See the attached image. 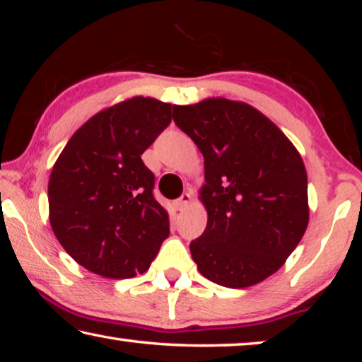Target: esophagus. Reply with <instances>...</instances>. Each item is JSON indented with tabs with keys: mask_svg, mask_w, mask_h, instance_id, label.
<instances>
[{
	"mask_svg": "<svg viewBox=\"0 0 362 362\" xmlns=\"http://www.w3.org/2000/svg\"><path fill=\"white\" fill-rule=\"evenodd\" d=\"M189 203H192V194L183 193L179 199L174 201V206H175L177 211H185Z\"/></svg>",
	"mask_w": 362,
	"mask_h": 362,
	"instance_id": "obj_1",
	"label": "esophagus"
}]
</instances>
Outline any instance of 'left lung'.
I'll use <instances>...</instances> for the list:
<instances>
[{"mask_svg": "<svg viewBox=\"0 0 362 362\" xmlns=\"http://www.w3.org/2000/svg\"><path fill=\"white\" fill-rule=\"evenodd\" d=\"M175 124L204 156L203 235L189 244L199 273L243 289L284 265L308 226L302 156L259 110L223 97L174 105Z\"/></svg>", "mask_w": 362, "mask_h": 362, "instance_id": "obj_1", "label": "left lung"}]
</instances>
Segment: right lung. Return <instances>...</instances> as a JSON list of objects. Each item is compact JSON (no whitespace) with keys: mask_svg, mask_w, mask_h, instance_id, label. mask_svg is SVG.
Masks as SVG:
<instances>
[{"mask_svg":"<svg viewBox=\"0 0 362 362\" xmlns=\"http://www.w3.org/2000/svg\"><path fill=\"white\" fill-rule=\"evenodd\" d=\"M173 105L132 97L73 134L47 185L49 222L73 260L103 278L145 273L169 236L142 153L173 121Z\"/></svg>","mask_w":362,"mask_h":362,"instance_id":"add662e5","label":"right lung"}]
</instances>
